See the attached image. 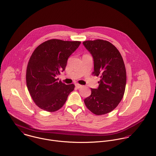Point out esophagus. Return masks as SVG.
Masks as SVG:
<instances>
[{"label":"esophagus","instance_id":"34e87169","mask_svg":"<svg viewBox=\"0 0 156 156\" xmlns=\"http://www.w3.org/2000/svg\"><path fill=\"white\" fill-rule=\"evenodd\" d=\"M75 86H76V87L77 88V89H79V88H80L81 87H82V85H79V84H75Z\"/></svg>","mask_w":156,"mask_h":156}]
</instances>
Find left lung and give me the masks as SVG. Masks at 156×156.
<instances>
[{"label":"left lung","instance_id":"8db88e82","mask_svg":"<svg viewBox=\"0 0 156 156\" xmlns=\"http://www.w3.org/2000/svg\"><path fill=\"white\" fill-rule=\"evenodd\" d=\"M83 44L94 59L93 74L100 76L97 89L84 100L89 111L97 115L112 111L121 101L126 85V70L118 50L109 41L96 40Z\"/></svg>","mask_w":156,"mask_h":156}]
</instances>
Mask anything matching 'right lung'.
<instances>
[{
  "label": "right lung",
  "instance_id": "add662e5",
  "mask_svg": "<svg viewBox=\"0 0 156 156\" xmlns=\"http://www.w3.org/2000/svg\"><path fill=\"white\" fill-rule=\"evenodd\" d=\"M80 43L52 39L38 45L32 54L26 69V84L34 101L41 109L59 110L74 89V85L58 82L56 77L65 70L68 58Z\"/></svg>",
  "mask_w": 156,
  "mask_h": 156
}]
</instances>
